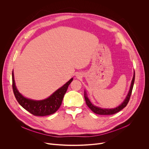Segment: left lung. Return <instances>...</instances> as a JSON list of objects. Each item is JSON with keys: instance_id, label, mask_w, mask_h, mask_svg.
Returning a JSON list of instances; mask_svg holds the SVG:
<instances>
[{"instance_id": "8db88e82", "label": "left lung", "mask_w": 149, "mask_h": 149, "mask_svg": "<svg viewBox=\"0 0 149 149\" xmlns=\"http://www.w3.org/2000/svg\"><path fill=\"white\" fill-rule=\"evenodd\" d=\"M134 79H135V72H134L133 78V79L132 81L130 91L128 93V95H127V97L125 98V99L123 101V102L121 105H120L117 108L113 109H101V108L96 107V106L92 104V103L90 102V100L88 99V98L87 95L86 91H85L84 92V98H85V100H86L87 105H88V107L91 109V110L93 112H94V113H95L97 114H99V115H112V114H114L119 112L120 111H121L124 107H126V105H127V104H128V102L130 100V97H131V95L132 93Z\"/></svg>"}]
</instances>
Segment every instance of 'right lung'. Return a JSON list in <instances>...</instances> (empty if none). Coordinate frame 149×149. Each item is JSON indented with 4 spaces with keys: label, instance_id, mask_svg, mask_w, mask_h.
I'll return each mask as SVG.
<instances>
[{
    "label": "right lung",
    "instance_id": "1",
    "mask_svg": "<svg viewBox=\"0 0 149 149\" xmlns=\"http://www.w3.org/2000/svg\"><path fill=\"white\" fill-rule=\"evenodd\" d=\"M72 80L73 78H71L48 98L44 100L35 101L26 98L19 93L15 86L13 71L12 88L16 100L24 109L35 116H45L54 114L59 109L63 96Z\"/></svg>",
    "mask_w": 149,
    "mask_h": 149
}]
</instances>
